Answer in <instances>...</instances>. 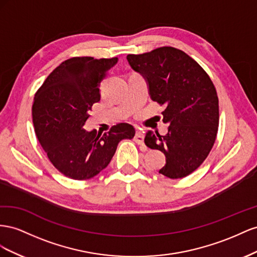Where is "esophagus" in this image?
Masks as SVG:
<instances>
[{
	"instance_id": "1",
	"label": "esophagus",
	"mask_w": 257,
	"mask_h": 257,
	"mask_svg": "<svg viewBox=\"0 0 257 257\" xmlns=\"http://www.w3.org/2000/svg\"><path fill=\"white\" fill-rule=\"evenodd\" d=\"M135 141L138 144L144 145V133H143V131H141V130L137 131L136 135H135Z\"/></svg>"
}]
</instances>
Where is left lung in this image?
Masks as SVG:
<instances>
[{
  "mask_svg": "<svg viewBox=\"0 0 257 257\" xmlns=\"http://www.w3.org/2000/svg\"><path fill=\"white\" fill-rule=\"evenodd\" d=\"M127 60L148 83L153 101L165 104L168 133L148 131L144 142L165 154L159 173L185 178L199 167L213 146L218 129V98L209 75L193 58L173 47H160Z\"/></svg>",
  "mask_w": 257,
  "mask_h": 257,
  "instance_id": "8db88e82",
  "label": "left lung"
}]
</instances>
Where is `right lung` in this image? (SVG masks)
Segmentation results:
<instances>
[{"mask_svg": "<svg viewBox=\"0 0 257 257\" xmlns=\"http://www.w3.org/2000/svg\"><path fill=\"white\" fill-rule=\"evenodd\" d=\"M117 61V57L71 58L51 72L35 93L32 117L36 137L50 163L70 179L96 177L107 167L118 143L135 137L134 126L126 122L103 135L84 129L92 104L100 101L101 80Z\"/></svg>", "mask_w": 257, "mask_h": 257, "instance_id": "1", "label": "right lung"}]
</instances>
